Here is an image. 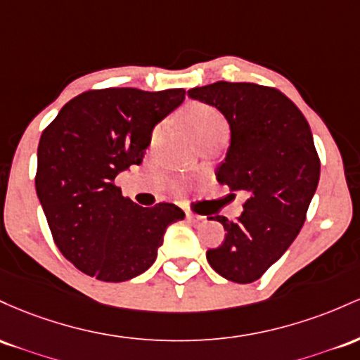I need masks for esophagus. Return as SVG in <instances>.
Here are the masks:
<instances>
[{"label": "esophagus", "mask_w": 360, "mask_h": 360, "mask_svg": "<svg viewBox=\"0 0 360 360\" xmlns=\"http://www.w3.org/2000/svg\"><path fill=\"white\" fill-rule=\"evenodd\" d=\"M187 219H188V223L193 226H200L207 221L204 216H197V214H187Z\"/></svg>", "instance_id": "obj_1"}]
</instances>
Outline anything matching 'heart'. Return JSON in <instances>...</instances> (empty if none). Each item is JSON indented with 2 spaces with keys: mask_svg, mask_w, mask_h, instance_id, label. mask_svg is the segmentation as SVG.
<instances>
[{
  "mask_svg": "<svg viewBox=\"0 0 360 360\" xmlns=\"http://www.w3.org/2000/svg\"><path fill=\"white\" fill-rule=\"evenodd\" d=\"M181 122L191 131L199 144L205 141L216 139V137H226L228 134V122L217 108L207 103H191L181 114ZM160 134V129L153 132V139Z\"/></svg>",
  "mask_w": 360,
  "mask_h": 360,
  "instance_id": "1",
  "label": "heart"
}]
</instances>
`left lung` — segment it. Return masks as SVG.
<instances>
[{
	"instance_id": "obj_1",
	"label": "left lung",
	"mask_w": 360,
	"mask_h": 360,
	"mask_svg": "<svg viewBox=\"0 0 360 360\" xmlns=\"http://www.w3.org/2000/svg\"><path fill=\"white\" fill-rule=\"evenodd\" d=\"M188 96L228 119L231 146L216 180L246 193L236 219L216 216L224 240L205 255L219 276L250 284L284 255L304 224L320 179L313 134L297 105L274 86L216 82L192 88Z\"/></svg>"
}]
</instances>
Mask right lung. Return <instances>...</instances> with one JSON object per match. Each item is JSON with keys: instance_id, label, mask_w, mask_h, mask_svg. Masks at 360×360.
<instances>
[{"instance_id": "right-lung-1", "label": "right lung", "mask_w": 360, "mask_h": 360, "mask_svg": "<svg viewBox=\"0 0 360 360\" xmlns=\"http://www.w3.org/2000/svg\"><path fill=\"white\" fill-rule=\"evenodd\" d=\"M184 88H100L70 100L44 129L35 188L52 240L86 276L124 282L153 265L169 224L185 212L122 195L117 175L139 165L151 132L184 102Z\"/></svg>"}]
</instances>
